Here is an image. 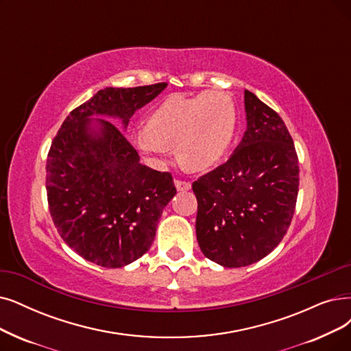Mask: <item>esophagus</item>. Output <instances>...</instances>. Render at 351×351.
<instances>
[{"instance_id":"obj_1","label":"esophagus","mask_w":351,"mask_h":351,"mask_svg":"<svg viewBox=\"0 0 351 351\" xmlns=\"http://www.w3.org/2000/svg\"><path fill=\"white\" fill-rule=\"evenodd\" d=\"M174 184L178 191H186V190L191 189V183L186 180H174Z\"/></svg>"}]
</instances>
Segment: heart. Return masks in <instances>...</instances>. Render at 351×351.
I'll use <instances>...</instances> for the list:
<instances>
[{
	"label": "heart",
	"mask_w": 351,
	"mask_h": 351,
	"mask_svg": "<svg viewBox=\"0 0 351 351\" xmlns=\"http://www.w3.org/2000/svg\"><path fill=\"white\" fill-rule=\"evenodd\" d=\"M236 123V106L228 93L173 95L151 112L134 144L154 164H164L170 148L177 147V157L187 168L207 170L226 156Z\"/></svg>",
	"instance_id": "1"
}]
</instances>
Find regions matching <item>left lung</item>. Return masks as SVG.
I'll return each mask as SVG.
<instances>
[{
  "label": "left lung",
  "mask_w": 351,
  "mask_h": 351,
  "mask_svg": "<svg viewBox=\"0 0 351 351\" xmlns=\"http://www.w3.org/2000/svg\"><path fill=\"white\" fill-rule=\"evenodd\" d=\"M245 110L247 127L230 158L193 183L199 246L226 268L255 263L279 245L300 186L297 151L281 117L249 90Z\"/></svg>",
  "instance_id": "left-lung-1"
}]
</instances>
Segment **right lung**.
<instances>
[{
	"instance_id": "add662e5",
	"label": "right lung",
	"mask_w": 351,
	"mask_h": 351,
	"mask_svg": "<svg viewBox=\"0 0 351 351\" xmlns=\"http://www.w3.org/2000/svg\"><path fill=\"white\" fill-rule=\"evenodd\" d=\"M167 88H106L70 112L46 165L50 215L62 239L83 259L122 268L151 247L164 207L177 190L170 173L139 162L122 131L135 110Z\"/></svg>"
}]
</instances>
